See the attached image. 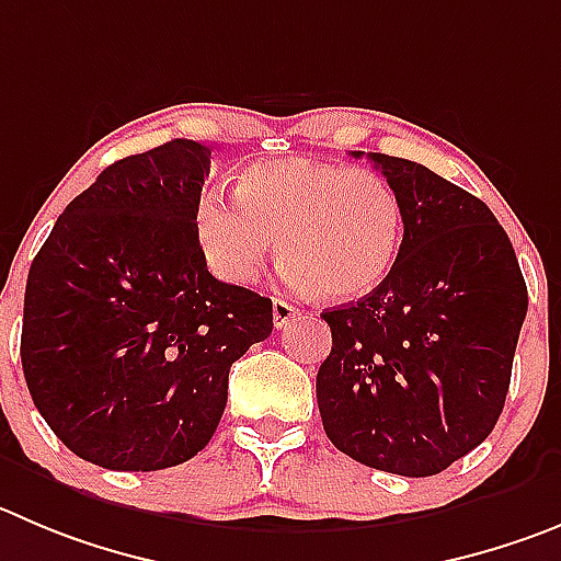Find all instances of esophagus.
Returning <instances> with one entry per match:
<instances>
[{"mask_svg": "<svg viewBox=\"0 0 561 561\" xmlns=\"http://www.w3.org/2000/svg\"><path fill=\"white\" fill-rule=\"evenodd\" d=\"M271 305H274V323H276V329H282V327H287V323H290V321H296L298 310L293 305H287V301H282V298H274Z\"/></svg>", "mask_w": 561, "mask_h": 561, "instance_id": "obj_1", "label": "esophagus"}]
</instances>
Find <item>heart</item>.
<instances>
[{
	"label": "heart",
	"mask_w": 561,
	"mask_h": 561,
	"mask_svg": "<svg viewBox=\"0 0 561 561\" xmlns=\"http://www.w3.org/2000/svg\"><path fill=\"white\" fill-rule=\"evenodd\" d=\"M234 191L204 193L193 221L209 271L229 285L256 279L276 234L287 256L285 282L305 296H368L399 260L404 207L376 171L285 157L240 171Z\"/></svg>",
	"instance_id": "b5f03b06"
}]
</instances>
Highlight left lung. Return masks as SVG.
I'll use <instances>...</instances> for the list:
<instances>
[{
    "instance_id": "left-lung-1",
    "label": "left lung",
    "mask_w": 561,
    "mask_h": 561,
    "mask_svg": "<svg viewBox=\"0 0 561 561\" xmlns=\"http://www.w3.org/2000/svg\"><path fill=\"white\" fill-rule=\"evenodd\" d=\"M368 157L399 193L404 240L376 290L321 312L332 352L318 370V410L334 448L421 479L499 423L528 293L481 198L421 162Z\"/></svg>"
}]
</instances>
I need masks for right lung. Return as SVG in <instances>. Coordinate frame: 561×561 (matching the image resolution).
<instances>
[{"mask_svg": "<svg viewBox=\"0 0 561 561\" xmlns=\"http://www.w3.org/2000/svg\"><path fill=\"white\" fill-rule=\"evenodd\" d=\"M209 149L124 157L62 209L24 293L21 368L51 432L85 462L162 470L196 457L229 368L274 329L271 298L218 282L196 240Z\"/></svg>", "mask_w": 561, "mask_h": 561, "instance_id": "right-lung-1", "label": "right lung"}]
</instances>
